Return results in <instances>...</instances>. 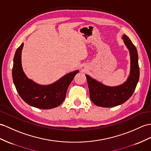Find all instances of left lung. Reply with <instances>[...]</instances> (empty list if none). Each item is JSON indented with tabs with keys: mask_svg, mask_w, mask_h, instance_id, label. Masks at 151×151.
<instances>
[{
	"mask_svg": "<svg viewBox=\"0 0 151 151\" xmlns=\"http://www.w3.org/2000/svg\"><path fill=\"white\" fill-rule=\"evenodd\" d=\"M122 39L130 55V72L127 80L122 84L115 86L105 85L86 74L90 97L93 103L100 107H115L124 103L133 95L139 77L137 50L126 35Z\"/></svg>",
	"mask_w": 151,
	"mask_h": 151,
	"instance_id": "left-lung-1",
	"label": "left lung"
}]
</instances>
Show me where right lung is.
Segmentation results:
<instances>
[{
	"label": "right lung",
	"instance_id": "obj_1",
	"mask_svg": "<svg viewBox=\"0 0 151 151\" xmlns=\"http://www.w3.org/2000/svg\"><path fill=\"white\" fill-rule=\"evenodd\" d=\"M22 43L18 48L13 59L12 70L14 86L21 98L27 104L39 109H52L58 107L65 100L68 87L79 70L67 73L54 83L42 85L29 79L22 66Z\"/></svg>",
	"mask_w": 151,
	"mask_h": 151
}]
</instances>
